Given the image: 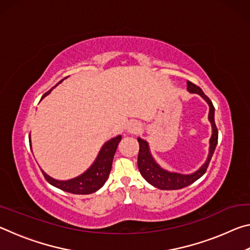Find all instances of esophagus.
<instances>
[{"instance_id":"esophagus-1","label":"esophagus","mask_w":250,"mask_h":250,"mask_svg":"<svg viewBox=\"0 0 250 250\" xmlns=\"http://www.w3.org/2000/svg\"><path fill=\"white\" fill-rule=\"evenodd\" d=\"M139 130H140V126H139V125H135V124L130 125V126L128 128V131L130 133H137Z\"/></svg>"}]
</instances>
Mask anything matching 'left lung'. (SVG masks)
Returning a JSON list of instances; mask_svg holds the SVG:
<instances>
[{"label":"left lung","instance_id":"obj_1","mask_svg":"<svg viewBox=\"0 0 250 250\" xmlns=\"http://www.w3.org/2000/svg\"><path fill=\"white\" fill-rule=\"evenodd\" d=\"M188 89L194 92V94H198L201 95L203 98H204L207 104L209 105V115H208V119L211 124V129H213V133H211L210 137V146H209V154L208 158H207V161L204 163L200 170L196 171L195 173L189 175H182L179 174V173H171L167 172L163 168H161L158 164L155 163V161L152 158L150 152H149V146L147 143L142 140V139L138 138V142H139V154H138V167L139 171H140L141 175L145 177V179L149 182L150 184H152L155 188H158L160 189H180L186 188V186L191 185L194 183L196 180L200 179L202 175H204V173L206 172L207 167L209 166L210 159L213 156V153L215 151V147H216L217 141H218V130L217 126L215 125V119H214V111L215 108L213 104H211L210 99L207 97L200 87L196 86L195 83H193L191 82H188Z\"/></svg>","mask_w":250,"mask_h":250}]
</instances>
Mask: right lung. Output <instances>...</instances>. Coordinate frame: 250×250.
<instances>
[{
  "mask_svg": "<svg viewBox=\"0 0 250 250\" xmlns=\"http://www.w3.org/2000/svg\"><path fill=\"white\" fill-rule=\"evenodd\" d=\"M50 90L45 92L43 97H42V99L45 96H47ZM121 135H118V137L105 142L104 146L101 147L95 163L89 167V170H87L83 174L76 177V179L69 181H57L52 179V177L43 172L45 180L49 184L55 186V188L73 194H91L98 191L101 186L105 183V181H107L110 174L113 156H115L117 146L119 145Z\"/></svg>",
  "mask_w": 250,
  "mask_h": 250,
  "instance_id": "obj_1",
  "label": "right lung"
}]
</instances>
